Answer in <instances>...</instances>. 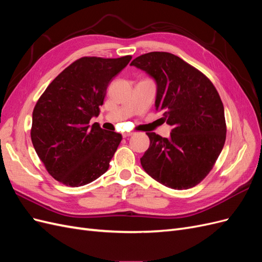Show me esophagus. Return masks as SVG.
Instances as JSON below:
<instances>
[{"mask_svg": "<svg viewBox=\"0 0 262 262\" xmlns=\"http://www.w3.org/2000/svg\"><path fill=\"white\" fill-rule=\"evenodd\" d=\"M134 133H132V132H123L122 133V137L123 138H128V137H131V136H133Z\"/></svg>", "mask_w": 262, "mask_h": 262, "instance_id": "esophagus-1", "label": "esophagus"}]
</instances>
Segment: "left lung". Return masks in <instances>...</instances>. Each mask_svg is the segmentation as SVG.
<instances>
[{"label": "left lung", "mask_w": 262, "mask_h": 262, "mask_svg": "<svg viewBox=\"0 0 262 262\" xmlns=\"http://www.w3.org/2000/svg\"><path fill=\"white\" fill-rule=\"evenodd\" d=\"M130 66L156 83L155 107L172 126L169 138L147 132L141 165L160 184L182 190L196 186L213 168L226 139L224 107L215 87L175 54L148 52Z\"/></svg>", "instance_id": "obj_1"}]
</instances>
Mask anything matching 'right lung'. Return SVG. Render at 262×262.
I'll return each instance as SVG.
<instances>
[{
    "label": "right lung",
    "instance_id": "add662e5",
    "mask_svg": "<svg viewBox=\"0 0 262 262\" xmlns=\"http://www.w3.org/2000/svg\"><path fill=\"white\" fill-rule=\"evenodd\" d=\"M132 59L84 57L54 78L33 112L31 142L46 169L66 186L80 187L96 180L122 140L120 133L101 129L97 122L113 78Z\"/></svg>",
    "mask_w": 262,
    "mask_h": 262
}]
</instances>
